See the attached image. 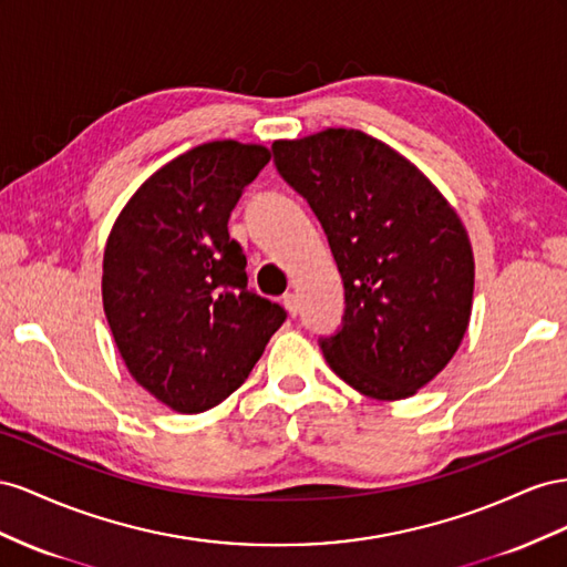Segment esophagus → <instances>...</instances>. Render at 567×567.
Here are the masks:
<instances>
[{"instance_id":"34e87169","label":"esophagus","mask_w":567,"mask_h":567,"mask_svg":"<svg viewBox=\"0 0 567 567\" xmlns=\"http://www.w3.org/2000/svg\"><path fill=\"white\" fill-rule=\"evenodd\" d=\"M282 303H285V309L289 311V316H297L299 313V297L295 292H287L282 297Z\"/></svg>"}]
</instances>
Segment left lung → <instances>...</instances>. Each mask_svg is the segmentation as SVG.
Masks as SVG:
<instances>
[{"instance_id":"1","label":"left lung","mask_w":567,"mask_h":567,"mask_svg":"<svg viewBox=\"0 0 567 567\" xmlns=\"http://www.w3.org/2000/svg\"><path fill=\"white\" fill-rule=\"evenodd\" d=\"M275 166L328 235L344 280L334 375L378 401L413 396L454 359L473 313L475 258L456 208L390 144L328 127L272 142Z\"/></svg>"}]
</instances>
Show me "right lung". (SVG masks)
Returning <instances> with one entry per match:
<instances>
[{
    "instance_id": "obj_1",
    "label": "right lung",
    "mask_w": 567,
    "mask_h": 567,
    "mask_svg": "<svg viewBox=\"0 0 567 567\" xmlns=\"http://www.w3.org/2000/svg\"><path fill=\"white\" fill-rule=\"evenodd\" d=\"M270 150L216 140L161 166L104 247L102 301L127 373L177 413L218 406L249 378L287 313L247 287L228 218Z\"/></svg>"
}]
</instances>
